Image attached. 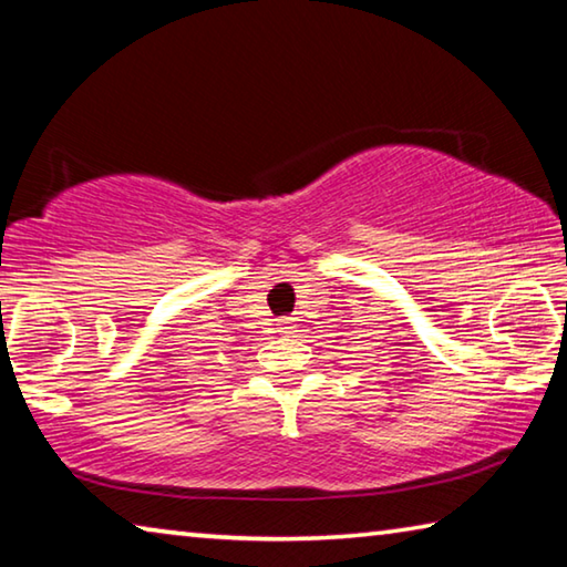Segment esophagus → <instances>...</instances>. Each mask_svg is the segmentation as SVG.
Instances as JSON below:
<instances>
[{"label": "esophagus", "instance_id": "obj_1", "mask_svg": "<svg viewBox=\"0 0 567 567\" xmlns=\"http://www.w3.org/2000/svg\"><path fill=\"white\" fill-rule=\"evenodd\" d=\"M292 324H295V322H292V318H282V320H277V330L287 334V332L292 330Z\"/></svg>", "mask_w": 567, "mask_h": 567}]
</instances>
